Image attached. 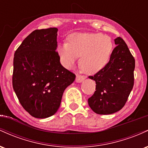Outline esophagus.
Masks as SVG:
<instances>
[{
	"label": "esophagus",
	"instance_id": "34e87169",
	"mask_svg": "<svg viewBox=\"0 0 148 148\" xmlns=\"http://www.w3.org/2000/svg\"><path fill=\"white\" fill-rule=\"evenodd\" d=\"M85 79V76L82 75H79V74H77L76 77V81L77 83H81Z\"/></svg>",
	"mask_w": 148,
	"mask_h": 148
}]
</instances>
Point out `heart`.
<instances>
[{"instance_id": "1", "label": "heart", "mask_w": 148, "mask_h": 148, "mask_svg": "<svg viewBox=\"0 0 148 148\" xmlns=\"http://www.w3.org/2000/svg\"><path fill=\"white\" fill-rule=\"evenodd\" d=\"M113 50V42L109 37L101 33H73L68 43L58 45L57 51L61 63L70 68L81 56L79 64L85 72L94 74L104 68Z\"/></svg>"}]
</instances>
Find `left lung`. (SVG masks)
Returning <instances> with one entry per match:
<instances>
[{
	"instance_id": "8db88e82",
	"label": "left lung",
	"mask_w": 148,
	"mask_h": 148,
	"mask_svg": "<svg viewBox=\"0 0 148 148\" xmlns=\"http://www.w3.org/2000/svg\"><path fill=\"white\" fill-rule=\"evenodd\" d=\"M109 62L99 72L89 78L96 83V91L88 99L95 113L108 115L120 111L126 103L134 84L135 60L120 37L114 40Z\"/></svg>"
}]
</instances>
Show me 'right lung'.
Wrapping results in <instances>:
<instances>
[{"mask_svg":"<svg viewBox=\"0 0 148 148\" xmlns=\"http://www.w3.org/2000/svg\"><path fill=\"white\" fill-rule=\"evenodd\" d=\"M58 28L35 30L14 53L13 89L23 108L37 118L56 113L64 90L75 80L60 62Z\"/></svg>","mask_w":148,"mask_h":148,"instance_id":"1","label":"right lung"}]
</instances>
